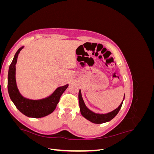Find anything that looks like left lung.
Listing matches in <instances>:
<instances>
[{"instance_id": "1", "label": "left lung", "mask_w": 154, "mask_h": 154, "mask_svg": "<svg viewBox=\"0 0 154 154\" xmlns=\"http://www.w3.org/2000/svg\"><path fill=\"white\" fill-rule=\"evenodd\" d=\"M78 99H79V104H80V112L82 115L90 121L92 123H96V124H101L110 122L111 119H112L115 116L117 115L119 112V110L122 108V106L123 104V101L125 99V96L123 101L121 103L120 105L118 107L117 109H116L110 112L106 113V114H97L94 113V112L91 111V110L88 109L86 106L84 101L82 98L81 90L79 91L78 94Z\"/></svg>"}]
</instances>
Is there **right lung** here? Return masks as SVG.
I'll return each mask as SVG.
<instances>
[{"label":"right lung","mask_w":154,"mask_h":154,"mask_svg":"<svg viewBox=\"0 0 154 154\" xmlns=\"http://www.w3.org/2000/svg\"><path fill=\"white\" fill-rule=\"evenodd\" d=\"M24 46L19 48L15 54L13 61L9 67L8 76V89L11 101L18 110L29 118H40L51 114L55 110L60 97L66 90L69 85L59 87L51 96L44 99L33 100L23 97L18 91L15 78V65L20 51Z\"/></svg>","instance_id":"add662e5"}]
</instances>
